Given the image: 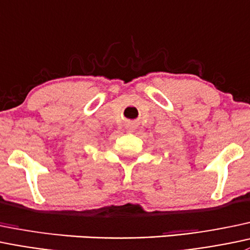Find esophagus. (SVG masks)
Here are the masks:
<instances>
[{
  "instance_id": "34e87169",
  "label": "esophagus",
  "mask_w": 250,
  "mask_h": 250,
  "mask_svg": "<svg viewBox=\"0 0 250 250\" xmlns=\"http://www.w3.org/2000/svg\"><path fill=\"white\" fill-rule=\"evenodd\" d=\"M129 130H132V127H130V128H129Z\"/></svg>"
}]
</instances>
